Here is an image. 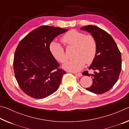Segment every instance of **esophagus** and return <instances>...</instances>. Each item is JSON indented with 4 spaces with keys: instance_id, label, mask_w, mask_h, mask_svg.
Returning <instances> with one entry per match:
<instances>
[{
    "instance_id": "esophagus-1",
    "label": "esophagus",
    "mask_w": 129,
    "mask_h": 129,
    "mask_svg": "<svg viewBox=\"0 0 129 129\" xmlns=\"http://www.w3.org/2000/svg\"><path fill=\"white\" fill-rule=\"evenodd\" d=\"M75 75L76 76H78V77H82V75L81 73H75Z\"/></svg>"
}]
</instances>
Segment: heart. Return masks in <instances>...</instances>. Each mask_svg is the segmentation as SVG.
<instances>
[{
  "instance_id": "obj_1",
  "label": "heart",
  "mask_w": 129,
  "mask_h": 129,
  "mask_svg": "<svg viewBox=\"0 0 129 129\" xmlns=\"http://www.w3.org/2000/svg\"><path fill=\"white\" fill-rule=\"evenodd\" d=\"M61 41L67 47H75L73 60L63 65V68L71 72H79L83 69L85 63L91 64L97 52V42L91 35H86L75 29L67 32L61 38ZM49 51L52 56L60 63H64L67 55L64 48L59 43L52 41L49 45Z\"/></svg>"
}]
</instances>
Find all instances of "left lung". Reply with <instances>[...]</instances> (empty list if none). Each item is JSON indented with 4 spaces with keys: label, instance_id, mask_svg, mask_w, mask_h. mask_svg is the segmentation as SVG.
I'll use <instances>...</instances> for the list:
<instances>
[{
    "label": "left lung",
    "instance_id": "8db88e82",
    "mask_svg": "<svg viewBox=\"0 0 129 129\" xmlns=\"http://www.w3.org/2000/svg\"><path fill=\"white\" fill-rule=\"evenodd\" d=\"M90 33L97 42V52L95 59L89 68L94 71L93 75L88 71L83 75L91 76L93 84L86 90L96 94L109 91L118 79L122 68L121 52L111 35L97 26L89 25L81 28Z\"/></svg>",
    "mask_w": 129,
    "mask_h": 129
}]
</instances>
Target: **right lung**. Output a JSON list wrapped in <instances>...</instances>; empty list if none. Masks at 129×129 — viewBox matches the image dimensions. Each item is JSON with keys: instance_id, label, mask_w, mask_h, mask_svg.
I'll list each match as a JSON object with an SVG mask.
<instances>
[{"instance_id": "right-lung-1", "label": "right lung", "mask_w": 129, "mask_h": 129, "mask_svg": "<svg viewBox=\"0 0 129 129\" xmlns=\"http://www.w3.org/2000/svg\"><path fill=\"white\" fill-rule=\"evenodd\" d=\"M68 29L42 25L32 30L17 45L13 66L18 85L30 97L44 99L59 87L63 75L49 51L52 41Z\"/></svg>"}]
</instances>
